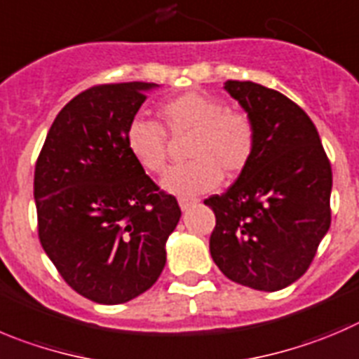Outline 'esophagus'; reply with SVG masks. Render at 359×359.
Masks as SVG:
<instances>
[{
	"instance_id": "34e87169",
	"label": "esophagus",
	"mask_w": 359,
	"mask_h": 359,
	"mask_svg": "<svg viewBox=\"0 0 359 359\" xmlns=\"http://www.w3.org/2000/svg\"><path fill=\"white\" fill-rule=\"evenodd\" d=\"M196 202H198L196 198H186V196H180V198H179V205H180V209H182V210H187L191 205H195Z\"/></svg>"
}]
</instances>
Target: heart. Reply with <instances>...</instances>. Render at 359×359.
<instances>
[{
	"mask_svg": "<svg viewBox=\"0 0 359 359\" xmlns=\"http://www.w3.org/2000/svg\"><path fill=\"white\" fill-rule=\"evenodd\" d=\"M159 126L133 120L126 130V147L140 168L164 172L168 164V136L191 134L189 163L170 170L161 184L168 193L195 196L216 189L223 175L236 179L248 168L257 149V127L243 109L202 92H186L157 108Z\"/></svg>",
	"mask_w": 359,
	"mask_h": 359,
	"instance_id": "obj_1",
	"label": "heart"
}]
</instances>
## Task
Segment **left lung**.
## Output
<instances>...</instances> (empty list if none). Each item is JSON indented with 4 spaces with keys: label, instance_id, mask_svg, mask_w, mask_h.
Returning a JSON list of instances; mask_svg holds the SVG:
<instances>
[{
    "label": "left lung",
    "instance_id": "obj_1",
    "mask_svg": "<svg viewBox=\"0 0 359 359\" xmlns=\"http://www.w3.org/2000/svg\"><path fill=\"white\" fill-rule=\"evenodd\" d=\"M257 127L255 156L205 205L216 226L209 248L221 273L255 290L285 289L303 276L331 225V164L310 116L276 90L226 81Z\"/></svg>",
    "mask_w": 359,
    "mask_h": 359
}]
</instances>
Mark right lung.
I'll use <instances>...</instances> for the list:
<instances>
[{
	"label": "right lung",
	"mask_w": 359,
	"mask_h": 359,
	"mask_svg": "<svg viewBox=\"0 0 359 359\" xmlns=\"http://www.w3.org/2000/svg\"><path fill=\"white\" fill-rule=\"evenodd\" d=\"M154 83L95 85L58 113L35 164L33 196L43 251L67 285L120 304L149 290L180 219L126 147V130Z\"/></svg>",
	"instance_id": "right-lung-1"
}]
</instances>
